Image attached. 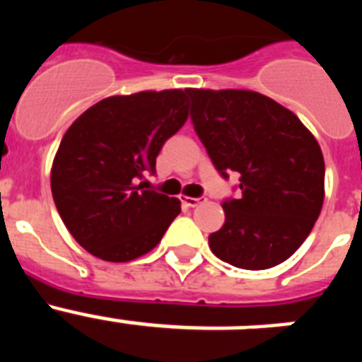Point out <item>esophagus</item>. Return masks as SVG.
<instances>
[{
    "mask_svg": "<svg viewBox=\"0 0 362 362\" xmlns=\"http://www.w3.org/2000/svg\"><path fill=\"white\" fill-rule=\"evenodd\" d=\"M181 203H183L185 206H188V209H194V206L203 203V199H201V197H181Z\"/></svg>",
    "mask_w": 362,
    "mask_h": 362,
    "instance_id": "1",
    "label": "esophagus"
}]
</instances>
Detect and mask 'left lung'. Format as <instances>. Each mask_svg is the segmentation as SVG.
I'll return each instance as SVG.
<instances>
[{"label": "left lung", "mask_w": 362, "mask_h": 362, "mask_svg": "<svg viewBox=\"0 0 362 362\" xmlns=\"http://www.w3.org/2000/svg\"><path fill=\"white\" fill-rule=\"evenodd\" d=\"M190 119L225 179L239 175L238 199L223 201L225 225L210 250L245 270H267L299 248L322 209L325 159L299 117L252 90L188 88Z\"/></svg>", "instance_id": "1"}]
</instances>
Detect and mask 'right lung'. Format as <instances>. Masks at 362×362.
<instances>
[{
    "instance_id": "1",
    "label": "right lung",
    "mask_w": 362,
    "mask_h": 362,
    "mask_svg": "<svg viewBox=\"0 0 362 362\" xmlns=\"http://www.w3.org/2000/svg\"><path fill=\"white\" fill-rule=\"evenodd\" d=\"M187 117V90H146L103 99L70 124L50 187L63 223L86 252L127 263L161 241L181 203L143 179Z\"/></svg>"
}]
</instances>
